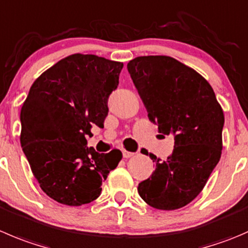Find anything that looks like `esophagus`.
Here are the masks:
<instances>
[{"instance_id":"1","label":"esophagus","mask_w":248,"mask_h":248,"mask_svg":"<svg viewBox=\"0 0 248 248\" xmlns=\"http://www.w3.org/2000/svg\"><path fill=\"white\" fill-rule=\"evenodd\" d=\"M122 155H124V157L128 158V157H132V156L134 155V153H131V151H128V150H126V149H124V150H122Z\"/></svg>"}]
</instances>
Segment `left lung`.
I'll return each mask as SVG.
<instances>
[{
    "instance_id": "left-lung-1",
    "label": "left lung",
    "mask_w": 248,
    "mask_h": 248,
    "mask_svg": "<svg viewBox=\"0 0 248 248\" xmlns=\"http://www.w3.org/2000/svg\"><path fill=\"white\" fill-rule=\"evenodd\" d=\"M148 117L160 133L174 137L167 160L138 185L140 198L157 210L172 211L194 200L222 154L224 114L210 83L189 66L166 55L134 58L127 64Z\"/></svg>"
}]
</instances>
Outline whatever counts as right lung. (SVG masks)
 I'll return each mask as SVG.
<instances>
[{"instance_id":"obj_1","label":"right lung","mask_w":248,"mask_h":248,"mask_svg":"<svg viewBox=\"0 0 248 248\" xmlns=\"http://www.w3.org/2000/svg\"><path fill=\"white\" fill-rule=\"evenodd\" d=\"M122 66L93 54L69 55L29 91L20 111L21 148L41 189L57 202L94 201L122 158L119 149L99 154L86 139L92 127H104Z\"/></svg>"}]
</instances>
